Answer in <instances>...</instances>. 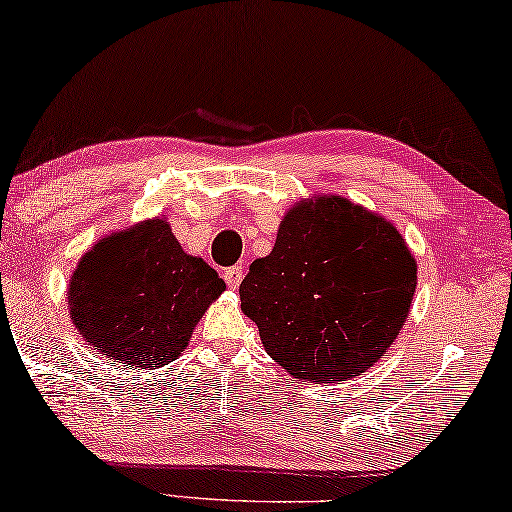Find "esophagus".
<instances>
[{"label": "esophagus", "instance_id": "obj_1", "mask_svg": "<svg viewBox=\"0 0 512 512\" xmlns=\"http://www.w3.org/2000/svg\"><path fill=\"white\" fill-rule=\"evenodd\" d=\"M223 278L227 282V287L236 289V287L241 285V280H243V269H241V266H230V269H225Z\"/></svg>", "mask_w": 512, "mask_h": 512}]
</instances>
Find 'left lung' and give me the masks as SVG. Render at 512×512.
Instances as JSON below:
<instances>
[{
  "label": "left lung",
  "instance_id": "obj_1",
  "mask_svg": "<svg viewBox=\"0 0 512 512\" xmlns=\"http://www.w3.org/2000/svg\"><path fill=\"white\" fill-rule=\"evenodd\" d=\"M416 262L391 223L342 197L299 204L271 255L250 264L241 310L294 379L345 381L398 338Z\"/></svg>",
  "mask_w": 512,
  "mask_h": 512
}]
</instances>
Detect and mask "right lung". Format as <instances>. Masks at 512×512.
<instances>
[{
	"mask_svg": "<svg viewBox=\"0 0 512 512\" xmlns=\"http://www.w3.org/2000/svg\"><path fill=\"white\" fill-rule=\"evenodd\" d=\"M223 278L190 257L165 220H149L98 241L68 289L73 324L89 345L128 368L151 370L186 349Z\"/></svg>",
	"mask_w": 512,
	"mask_h": 512,
	"instance_id": "right-lung-1",
	"label": "right lung"
}]
</instances>
